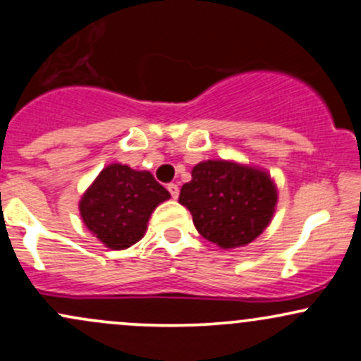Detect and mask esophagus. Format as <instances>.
I'll return each instance as SVG.
<instances>
[{
    "label": "esophagus",
    "instance_id": "34e87169",
    "mask_svg": "<svg viewBox=\"0 0 361 361\" xmlns=\"http://www.w3.org/2000/svg\"><path fill=\"white\" fill-rule=\"evenodd\" d=\"M168 190H169L171 197H173V199H178V195H180V188H178L176 183H169L168 185Z\"/></svg>",
    "mask_w": 361,
    "mask_h": 361
}]
</instances>
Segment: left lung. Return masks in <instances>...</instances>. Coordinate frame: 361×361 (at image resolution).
<instances>
[{"label":"left lung","mask_w":361,"mask_h":361,"mask_svg":"<svg viewBox=\"0 0 361 361\" xmlns=\"http://www.w3.org/2000/svg\"><path fill=\"white\" fill-rule=\"evenodd\" d=\"M276 202L279 192L267 169L226 159L193 166L192 180L180 192L197 231L221 249L256 240L271 223Z\"/></svg>","instance_id":"left-lung-1"}]
</instances>
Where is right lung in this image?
I'll return each mask as SVG.
<instances>
[{
	"instance_id": "obj_1",
	"label": "right lung",
	"mask_w": 361,
	"mask_h": 361,
	"mask_svg": "<svg viewBox=\"0 0 361 361\" xmlns=\"http://www.w3.org/2000/svg\"><path fill=\"white\" fill-rule=\"evenodd\" d=\"M150 171L105 166L79 200L82 223L105 247L123 250L142 240L150 214L169 199Z\"/></svg>"
}]
</instances>
